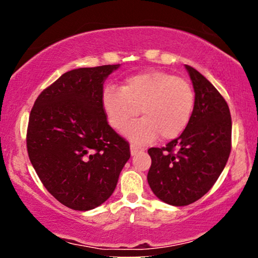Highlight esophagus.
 <instances>
[{
	"mask_svg": "<svg viewBox=\"0 0 258 258\" xmlns=\"http://www.w3.org/2000/svg\"><path fill=\"white\" fill-rule=\"evenodd\" d=\"M142 150L143 148L136 146V144H130V154H132V156H134V155H136L139 151H142Z\"/></svg>",
	"mask_w": 258,
	"mask_h": 258,
	"instance_id": "obj_1",
	"label": "esophagus"
}]
</instances>
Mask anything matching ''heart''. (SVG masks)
<instances>
[{
	"label": "heart",
	"mask_w": 258,
	"mask_h": 258,
	"mask_svg": "<svg viewBox=\"0 0 258 258\" xmlns=\"http://www.w3.org/2000/svg\"><path fill=\"white\" fill-rule=\"evenodd\" d=\"M195 94L185 80L161 70H149L126 77L119 88L107 87L102 105L112 128L121 130L137 115L139 121L126 126L124 135L136 143H148L157 134L162 140L181 135L191 117Z\"/></svg>",
	"instance_id": "obj_1"
}]
</instances>
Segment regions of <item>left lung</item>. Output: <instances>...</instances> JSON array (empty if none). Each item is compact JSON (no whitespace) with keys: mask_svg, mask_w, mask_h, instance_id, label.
<instances>
[{"mask_svg":"<svg viewBox=\"0 0 258 258\" xmlns=\"http://www.w3.org/2000/svg\"><path fill=\"white\" fill-rule=\"evenodd\" d=\"M195 91L190 121L179 137L150 148L148 183L157 199L175 207L196 202L211 189L231 150L230 110L218 90L185 66Z\"/></svg>","mask_w":258,"mask_h":258,"instance_id":"8db88e82","label":"left lung"}]
</instances>
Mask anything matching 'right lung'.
I'll use <instances>...</instances> for the list:
<instances>
[{
  "instance_id": "add662e5",
  "label": "right lung",
  "mask_w": 258,
  "mask_h": 258,
  "mask_svg": "<svg viewBox=\"0 0 258 258\" xmlns=\"http://www.w3.org/2000/svg\"><path fill=\"white\" fill-rule=\"evenodd\" d=\"M119 64L63 74L38 95L27 132L29 160L63 206L87 211L104 203L130 157L129 143L108 124L103 83Z\"/></svg>"
}]
</instances>
